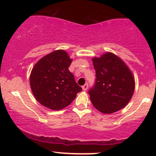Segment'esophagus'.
Listing matches in <instances>:
<instances>
[{"mask_svg": "<svg viewBox=\"0 0 156 156\" xmlns=\"http://www.w3.org/2000/svg\"><path fill=\"white\" fill-rule=\"evenodd\" d=\"M87 89H88V84L87 83L84 84L83 86H82V89H83V91H87Z\"/></svg>", "mask_w": 156, "mask_h": 156, "instance_id": "obj_1", "label": "esophagus"}]
</instances>
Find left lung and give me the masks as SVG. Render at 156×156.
Returning <instances> with one entry per match:
<instances>
[{
  "label": "left lung",
  "mask_w": 156,
  "mask_h": 156,
  "mask_svg": "<svg viewBox=\"0 0 156 156\" xmlns=\"http://www.w3.org/2000/svg\"><path fill=\"white\" fill-rule=\"evenodd\" d=\"M96 73L94 87L89 91L97 110L112 114L129 103L135 89L133 73L117 55L107 52L92 58Z\"/></svg>",
  "instance_id": "left-lung-1"
}]
</instances>
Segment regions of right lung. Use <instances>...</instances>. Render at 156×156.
<instances>
[{
	"mask_svg": "<svg viewBox=\"0 0 156 156\" xmlns=\"http://www.w3.org/2000/svg\"><path fill=\"white\" fill-rule=\"evenodd\" d=\"M72 62L65 51L57 50L36 63L30 75V86L40 104L53 111L61 110L82 90L68 69Z\"/></svg>",
	"mask_w": 156,
	"mask_h": 156,
	"instance_id": "add662e5",
	"label": "right lung"
}]
</instances>
